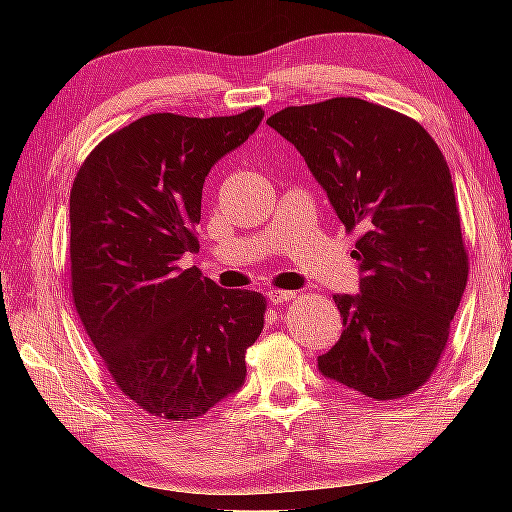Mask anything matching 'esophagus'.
Listing matches in <instances>:
<instances>
[{"label":"esophagus","mask_w":512,"mask_h":512,"mask_svg":"<svg viewBox=\"0 0 512 512\" xmlns=\"http://www.w3.org/2000/svg\"><path fill=\"white\" fill-rule=\"evenodd\" d=\"M265 296H268V300H270L272 305H284L286 300L296 298V291H277V289H272V291L265 293Z\"/></svg>","instance_id":"1"}]
</instances>
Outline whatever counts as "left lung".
<instances>
[{
    "instance_id": "1",
    "label": "left lung",
    "mask_w": 512,
    "mask_h": 512,
    "mask_svg": "<svg viewBox=\"0 0 512 512\" xmlns=\"http://www.w3.org/2000/svg\"><path fill=\"white\" fill-rule=\"evenodd\" d=\"M268 125L359 235V293L333 296L345 328L319 373L375 401L410 394L443 354L468 277L443 153L412 118L359 97L286 107Z\"/></svg>"
}]
</instances>
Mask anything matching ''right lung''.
I'll return each mask as SVG.
<instances>
[{
  "instance_id": "add662e5",
  "label": "right lung",
  "mask_w": 512,
  "mask_h": 512,
  "mask_svg": "<svg viewBox=\"0 0 512 512\" xmlns=\"http://www.w3.org/2000/svg\"><path fill=\"white\" fill-rule=\"evenodd\" d=\"M261 109L237 116L151 114L86 158L69 198L72 296L118 389L156 417L186 422L244 384V354L265 300L221 289L198 268L202 186L254 135Z\"/></svg>"
}]
</instances>
